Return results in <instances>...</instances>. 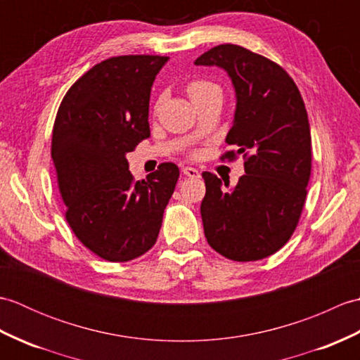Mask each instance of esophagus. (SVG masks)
<instances>
[{"mask_svg":"<svg viewBox=\"0 0 360 360\" xmlns=\"http://www.w3.org/2000/svg\"><path fill=\"white\" fill-rule=\"evenodd\" d=\"M182 173L188 176V178H198V176H200V172H198L193 167H184L182 168Z\"/></svg>","mask_w":360,"mask_h":360,"instance_id":"1","label":"esophagus"}]
</instances>
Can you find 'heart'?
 Wrapping results in <instances>:
<instances>
[{
	"label": "heart",
	"instance_id": "b5f03b06",
	"mask_svg": "<svg viewBox=\"0 0 360 360\" xmlns=\"http://www.w3.org/2000/svg\"><path fill=\"white\" fill-rule=\"evenodd\" d=\"M187 93L188 96L192 97V101H201V98L205 97H210V96H223L221 93V88L217 85V83H213L210 80H193L190 82L187 85Z\"/></svg>",
	"mask_w": 360,
	"mask_h": 360
}]
</instances>
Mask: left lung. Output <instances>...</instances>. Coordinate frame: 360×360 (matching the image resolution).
<instances>
[{
  "mask_svg": "<svg viewBox=\"0 0 360 360\" xmlns=\"http://www.w3.org/2000/svg\"><path fill=\"white\" fill-rule=\"evenodd\" d=\"M231 77L236 108L226 142L244 158V172L229 181L204 172L201 217L207 243L233 262H257L281 249L300 219L311 176L308 112L294 80L272 60L236 44H219L195 60Z\"/></svg>",
  "mask_w": 360,
  "mask_h": 360,
  "instance_id": "obj_1",
  "label": "left lung"
}]
</instances>
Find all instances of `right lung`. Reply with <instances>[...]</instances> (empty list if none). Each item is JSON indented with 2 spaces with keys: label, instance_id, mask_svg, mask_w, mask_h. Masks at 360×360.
I'll return each mask as SVG.
<instances>
[{
  "label": "right lung",
  "instance_id": "add662e5",
  "mask_svg": "<svg viewBox=\"0 0 360 360\" xmlns=\"http://www.w3.org/2000/svg\"><path fill=\"white\" fill-rule=\"evenodd\" d=\"M168 62L160 56L103 60L68 89L52 129L51 156L66 221L97 257L124 263L158 240L179 168L164 162L133 181L127 153L150 137L153 82Z\"/></svg>",
  "mask_w": 360,
  "mask_h": 360
}]
</instances>
